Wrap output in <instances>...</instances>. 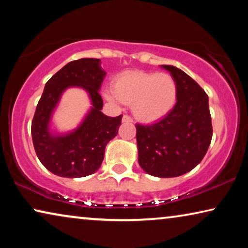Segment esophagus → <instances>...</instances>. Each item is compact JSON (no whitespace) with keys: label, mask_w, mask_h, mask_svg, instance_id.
Here are the masks:
<instances>
[{"label":"esophagus","mask_w":248,"mask_h":248,"mask_svg":"<svg viewBox=\"0 0 248 248\" xmlns=\"http://www.w3.org/2000/svg\"><path fill=\"white\" fill-rule=\"evenodd\" d=\"M122 122H123V123H131V122H133V120H132V117L128 116V115H124L123 118H122Z\"/></svg>","instance_id":"obj_1"}]
</instances>
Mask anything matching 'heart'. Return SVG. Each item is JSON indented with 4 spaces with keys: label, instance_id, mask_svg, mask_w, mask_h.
<instances>
[{
    "label": "heart",
    "instance_id": "heart-1",
    "mask_svg": "<svg viewBox=\"0 0 248 248\" xmlns=\"http://www.w3.org/2000/svg\"><path fill=\"white\" fill-rule=\"evenodd\" d=\"M114 93L122 103L133 105L139 121L149 123L165 117L174 108L177 86L168 73L128 72L115 82ZM107 98L114 100L111 94Z\"/></svg>",
    "mask_w": 248,
    "mask_h": 248
}]
</instances>
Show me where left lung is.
<instances>
[{"label": "left lung", "mask_w": 248, "mask_h": 248, "mask_svg": "<svg viewBox=\"0 0 248 248\" xmlns=\"http://www.w3.org/2000/svg\"><path fill=\"white\" fill-rule=\"evenodd\" d=\"M174 78L177 103L166 116L151 125L137 124L139 165L155 177H177L196 167L212 139L209 98L184 71L161 65Z\"/></svg>", "instance_id": "8db88e82"}]
</instances>
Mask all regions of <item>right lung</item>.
Masks as SVG:
<instances>
[{
	"instance_id": "obj_1",
	"label": "right lung",
	"mask_w": 248,
	"mask_h": 248,
	"mask_svg": "<svg viewBox=\"0 0 248 248\" xmlns=\"http://www.w3.org/2000/svg\"><path fill=\"white\" fill-rule=\"evenodd\" d=\"M106 72L99 59H81L67 63L45 84L31 123L32 143L44 167L61 177L78 178L93 174L104 160L105 148L117 135L122 115L101 113L99 89ZM79 86L90 93V113L79 127L66 135L49 130L51 115L67 87Z\"/></svg>"
}]
</instances>
